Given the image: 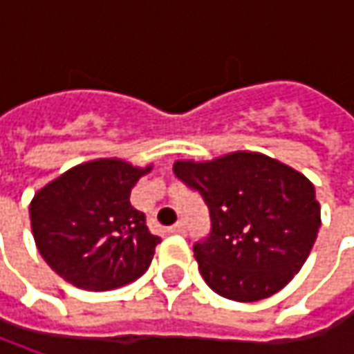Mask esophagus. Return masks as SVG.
Wrapping results in <instances>:
<instances>
[{
  "label": "esophagus",
  "mask_w": 354,
  "mask_h": 354,
  "mask_svg": "<svg viewBox=\"0 0 354 354\" xmlns=\"http://www.w3.org/2000/svg\"><path fill=\"white\" fill-rule=\"evenodd\" d=\"M171 234H177V236H183L185 232H187V226L183 225V223H177V225H173L169 228Z\"/></svg>",
  "instance_id": "1"
}]
</instances>
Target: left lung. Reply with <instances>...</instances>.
Instances as JSON below:
<instances>
[{
  "label": "left lung",
  "instance_id": "8db88e82",
  "mask_svg": "<svg viewBox=\"0 0 354 354\" xmlns=\"http://www.w3.org/2000/svg\"><path fill=\"white\" fill-rule=\"evenodd\" d=\"M173 171L211 211V234L193 250L212 292L248 304L292 281L321 226L315 187L304 173L256 151L179 159Z\"/></svg>",
  "mask_w": 354,
  "mask_h": 354
}]
</instances>
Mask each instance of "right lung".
I'll use <instances>...</instances> for the list:
<instances>
[{
  "label": "right lung",
  "mask_w": 354,
  "mask_h": 354,
  "mask_svg": "<svg viewBox=\"0 0 354 354\" xmlns=\"http://www.w3.org/2000/svg\"><path fill=\"white\" fill-rule=\"evenodd\" d=\"M151 169L118 157L92 159L35 193L29 216L37 250L64 281L106 292L149 268L161 238L147 230L129 195Z\"/></svg>",
  "instance_id": "obj_1"
}]
</instances>
